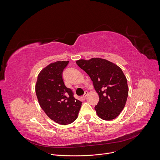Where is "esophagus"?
<instances>
[{
	"label": "esophagus",
	"mask_w": 160,
	"mask_h": 160,
	"mask_svg": "<svg viewBox=\"0 0 160 160\" xmlns=\"http://www.w3.org/2000/svg\"><path fill=\"white\" fill-rule=\"evenodd\" d=\"M88 95V92H87V91H85V94H83V98H85L86 97H87V96Z\"/></svg>",
	"instance_id": "1"
}]
</instances>
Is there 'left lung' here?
<instances>
[{
	"label": "left lung",
	"mask_w": 160,
	"mask_h": 160,
	"mask_svg": "<svg viewBox=\"0 0 160 160\" xmlns=\"http://www.w3.org/2000/svg\"><path fill=\"white\" fill-rule=\"evenodd\" d=\"M76 62L90 77L99 95V101L95 106L98 116L107 121L116 118L124 108L128 94L127 80L121 68L98 58Z\"/></svg>",
	"instance_id": "8db88e82"
}]
</instances>
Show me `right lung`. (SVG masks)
<instances>
[{"label": "right lung", "instance_id": "add662e5", "mask_svg": "<svg viewBox=\"0 0 160 160\" xmlns=\"http://www.w3.org/2000/svg\"><path fill=\"white\" fill-rule=\"evenodd\" d=\"M68 62L59 61L45 66L39 73L35 85L41 108L50 119L60 125L73 123L82 106L63 82L62 73Z\"/></svg>", "mask_w": 160, "mask_h": 160}]
</instances>
